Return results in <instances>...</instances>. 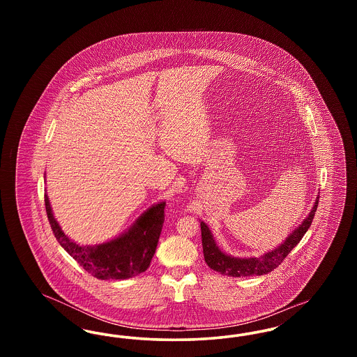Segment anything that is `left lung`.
<instances>
[{
	"mask_svg": "<svg viewBox=\"0 0 357 357\" xmlns=\"http://www.w3.org/2000/svg\"><path fill=\"white\" fill-rule=\"evenodd\" d=\"M319 206V197L314 202L313 208L303 223L289 236L278 248L272 252H268L261 257H250V258H238L223 253L217 246V242L213 237L208 226L201 222L202 231V246L206 264L215 272L221 273L230 277H249V275H264L274 271L291 252V249L304 237L307 229L310 227L314 218L316 210Z\"/></svg>",
	"mask_w": 357,
	"mask_h": 357,
	"instance_id": "1",
	"label": "left lung"
}]
</instances>
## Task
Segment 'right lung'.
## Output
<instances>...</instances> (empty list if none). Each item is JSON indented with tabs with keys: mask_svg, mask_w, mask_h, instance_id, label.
Returning <instances> with one entry per match:
<instances>
[{
	"mask_svg": "<svg viewBox=\"0 0 357 357\" xmlns=\"http://www.w3.org/2000/svg\"><path fill=\"white\" fill-rule=\"evenodd\" d=\"M45 208L52 231L59 243L77 264L99 280H126L146 272L151 264L165 222L166 202L150 207L119 237L95 246H83L61 230L45 194Z\"/></svg>",
	"mask_w": 357,
	"mask_h": 357,
	"instance_id": "add662e5",
	"label": "right lung"
}]
</instances>
